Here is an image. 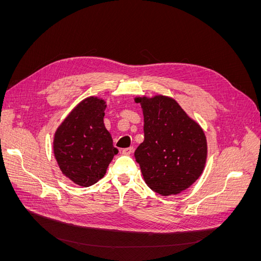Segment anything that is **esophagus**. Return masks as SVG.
Returning <instances> with one entry per match:
<instances>
[{
    "mask_svg": "<svg viewBox=\"0 0 261 261\" xmlns=\"http://www.w3.org/2000/svg\"><path fill=\"white\" fill-rule=\"evenodd\" d=\"M133 151H134V148H133V147H129V148L122 149V150H121V153H122V154H126V155H129V154H131Z\"/></svg>",
    "mask_w": 261,
    "mask_h": 261,
    "instance_id": "esophagus-1",
    "label": "esophagus"
}]
</instances>
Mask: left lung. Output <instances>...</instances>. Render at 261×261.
<instances>
[{
    "instance_id": "1",
    "label": "left lung",
    "mask_w": 261,
    "mask_h": 261,
    "mask_svg": "<svg viewBox=\"0 0 261 261\" xmlns=\"http://www.w3.org/2000/svg\"><path fill=\"white\" fill-rule=\"evenodd\" d=\"M144 115V142L134 156L148 187L162 196L177 195L202 174L207 159L206 136L175 99L138 96Z\"/></svg>"
}]
</instances>
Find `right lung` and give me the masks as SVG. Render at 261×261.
Masks as SVG:
<instances>
[{
	"instance_id": "add662e5",
	"label": "right lung",
	"mask_w": 261,
	"mask_h": 261,
	"mask_svg": "<svg viewBox=\"0 0 261 261\" xmlns=\"http://www.w3.org/2000/svg\"><path fill=\"white\" fill-rule=\"evenodd\" d=\"M106 108L102 98H85L54 134L53 151L61 172L82 187H89L103 177L118 152L103 123Z\"/></svg>"
}]
</instances>
